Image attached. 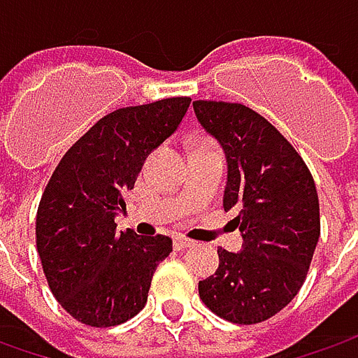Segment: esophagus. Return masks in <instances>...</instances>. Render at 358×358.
I'll use <instances>...</instances> for the list:
<instances>
[{"instance_id":"obj_1","label":"esophagus","mask_w":358,"mask_h":358,"mask_svg":"<svg viewBox=\"0 0 358 358\" xmlns=\"http://www.w3.org/2000/svg\"><path fill=\"white\" fill-rule=\"evenodd\" d=\"M191 245H193V241L187 239L183 235H177V237H175V249H177V251H183V249L191 247Z\"/></svg>"}]
</instances>
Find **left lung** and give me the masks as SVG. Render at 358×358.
Returning <instances> with one entry per match:
<instances>
[{
    "mask_svg": "<svg viewBox=\"0 0 358 358\" xmlns=\"http://www.w3.org/2000/svg\"><path fill=\"white\" fill-rule=\"evenodd\" d=\"M203 129L225 149L223 207L235 211L241 253L219 249V268L199 281L201 301L237 324L263 323L282 310L307 279L321 235L319 195L307 163L251 107L193 101Z\"/></svg>",
    "mask_w": 358,
    "mask_h": 358,
    "instance_id": "obj_1",
    "label": "left lung"
}]
</instances>
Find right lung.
I'll return each instance as SVG.
<instances>
[{"mask_svg":"<svg viewBox=\"0 0 358 358\" xmlns=\"http://www.w3.org/2000/svg\"><path fill=\"white\" fill-rule=\"evenodd\" d=\"M189 105V97H167L111 111L67 149L48 181L35 217L37 253L51 293L79 323L115 327L145 307L173 241L117 231L115 211Z\"/></svg>","mask_w":358,"mask_h":358,"instance_id":"right-lung-1","label":"right lung"}]
</instances>
